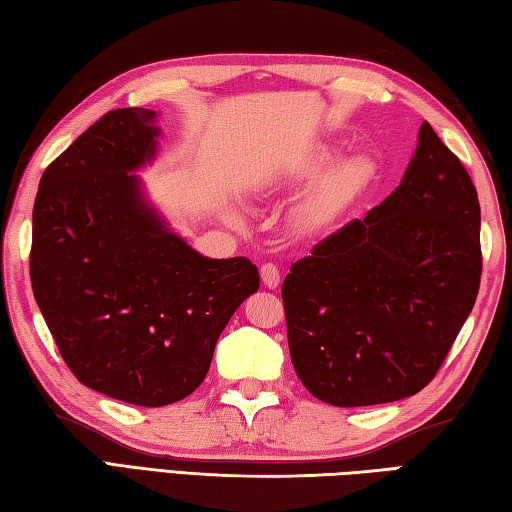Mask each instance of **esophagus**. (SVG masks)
Segmentation results:
<instances>
[{"label": "esophagus", "mask_w": 512, "mask_h": 512, "mask_svg": "<svg viewBox=\"0 0 512 512\" xmlns=\"http://www.w3.org/2000/svg\"><path fill=\"white\" fill-rule=\"evenodd\" d=\"M261 279H263V283H265V288L276 290V288H279V283H281V272H279V267H276L274 263H265V265H261Z\"/></svg>", "instance_id": "esophagus-1"}]
</instances>
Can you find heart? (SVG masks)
<instances>
[{
  "instance_id": "1",
  "label": "heart",
  "mask_w": 512,
  "mask_h": 512,
  "mask_svg": "<svg viewBox=\"0 0 512 512\" xmlns=\"http://www.w3.org/2000/svg\"><path fill=\"white\" fill-rule=\"evenodd\" d=\"M337 152L333 143H315L263 188V193H288L313 182L292 209V227L299 233H319L333 227L373 182L375 164L371 157L353 152L335 162ZM220 213L233 227L245 224V213L233 202H222Z\"/></svg>"
}]
</instances>
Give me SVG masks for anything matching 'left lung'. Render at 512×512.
<instances>
[{"label": "left lung", "instance_id": "1", "mask_svg": "<svg viewBox=\"0 0 512 512\" xmlns=\"http://www.w3.org/2000/svg\"><path fill=\"white\" fill-rule=\"evenodd\" d=\"M481 209L459 157L427 121L400 186L290 267V357L312 396L369 407L418 393L470 317Z\"/></svg>", "mask_w": 512, "mask_h": 512}]
</instances>
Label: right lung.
Instances as JSON below:
<instances>
[{
	"label": "right lung",
	"mask_w": 512,
	"mask_h": 512,
	"mask_svg": "<svg viewBox=\"0 0 512 512\" xmlns=\"http://www.w3.org/2000/svg\"><path fill=\"white\" fill-rule=\"evenodd\" d=\"M159 112H107L44 170L31 285L62 360L85 387L164 407L200 387L218 337L258 290L247 258H209L170 229L139 170Z\"/></svg>",
	"instance_id": "add662e5"
}]
</instances>
